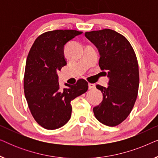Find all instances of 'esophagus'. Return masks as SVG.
<instances>
[{"mask_svg":"<svg viewBox=\"0 0 158 158\" xmlns=\"http://www.w3.org/2000/svg\"><path fill=\"white\" fill-rule=\"evenodd\" d=\"M95 88H96V85H95V84L88 83V89L92 90V89H94Z\"/></svg>","mask_w":158,"mask_h":158,"instance_id":"obj_1","label":"esophagus"}]
</instances>
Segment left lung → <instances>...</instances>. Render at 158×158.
Returning a JSON list of instances; mask_svg holds the SVG:
<instances>
[{"label": "left lung", "instance_id": "1", "mask_svg": "<svg viewBox=\"0 0 158 158\" xmlns=\"http://www.w3.org/2000/svg\"><path fill=\"white\" fill-rule=\"evenodd\" d=\"M85 37L98 49L99 67L106 71L108 87L97 85L103 101L94 108L96 118L109 127L119 124L133 109L139 89V67L135 52L124 36L105 29L85 32Z\"/></svg>", "mask_w": 158, "mask_h": 158}]
</instances>
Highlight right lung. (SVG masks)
Instances as JSON below:
<instances>
[{
    "label": "right lung",
    "mask_w": 158,
    "mask_h": 158,
    "mask_svg": "<svg viewBox=\"0 0 158 158\" xmlns=\"http://www.w3.org/2000/svg\"><path fill=\"white\" fill-rule=\"evenodd\" d=\"M83 32L76 30L47 31L34 41L28 55L23 88L30 111L40 126L56 129L70 120V102L88 90L87 81L79 80L75 85L65 84L60 89L57 72L67 62L64 47Z\"/></svg>",
    "instance_id": "1"
}]
</instances>
